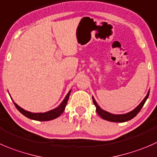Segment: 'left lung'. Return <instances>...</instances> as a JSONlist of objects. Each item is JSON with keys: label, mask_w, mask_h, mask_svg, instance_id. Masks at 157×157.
<instances>
[{"label": "left lung", "mask_w": 157, "mask_h": 157, "mask_svg": "<svg viewBox=\"0 0 157 157\" xmlns=\"http://www.w3.org/2000/svg\"><path fill=\"white\" fill-rule=\"evenodd\" d=\"M149 94H150V90L148 91L147 93V96L145 97V98L143 100V101L135 108L134 109H133L130 112L127 113L125 114H113L107 112L106 110H103L102 109L100 106H98V104L96 102L95 99H94V97H92L93 99V102H94V105L96 106V110H97V113H98V115L100 116L101 118H103V120H106V121H111V122H115V123H123V122H126V121H128L130 120L133 119V117H136L138 113L140 111L141 108L143 107V106L145 103L146 100H147L149 97Z\"/></svg>", "instance_id": "left-lung-1"}]
</instances>
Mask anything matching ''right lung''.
<instances>
[{
    "label": "right lung",
    "instance_id": "right-lung-1",
    "mask_svg": "<svg viewBox=\"0 0 157 157\" xmlns=\"http://www.w3.org/2000/svg\"><path fill=\"white\" fill-rule=\"evenodd\" d=\"M71 91L70 90L68 92V94H67V96L65 97V98L63 99V101L61 102L60 105L57 106V108L54 109H51V110L48 111V112L45 113H31L29 112V111L25 110L23 108H21V106H18L17 103H14L15 106H16L17 109L23 114L25 117H27L29 119L33 120V121H51V120H54L55 118H57L58 117H60L62 113L63 112V110L65 109V107H66V105L67 103L68 99H69L70 94H71Z\"/></svg>",
    "mask_w": 157,
    "mask_h": 157
}]
</instances>
